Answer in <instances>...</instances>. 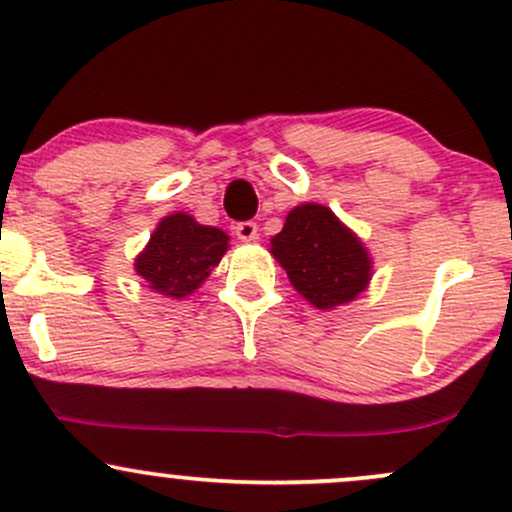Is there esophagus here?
<instances>
[{
    "label": "esophagus",
    "instance_id": "esophagus-1",
    "mask_svg": "<svg viewBox=\"0 0 512 512\" xmlns=\"http://www.w3.org/2000/svg\"><path fill=\"white\" fill-rule=\"evenodd\" d=\"M236 236L238 240H243V243H255L257 236H260V228H257V223L243 221L236 226Z\"/></svg>",
    "mask_w": 512,
    "mask_h": 512
}]
</instances>
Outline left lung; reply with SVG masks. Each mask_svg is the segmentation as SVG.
Segmentation results:
<instances>
[{
  "instance_id": "obj_1",
  "label": "left lung",
  "mask_w": 512,
  "mask_h": 512,
  "mask_svg": "<svg viewBox=\"0 0 512 512\" xmlns=\"http://www.w3.org/2000/svg\"><path fill=\"white\" fill-rule=\"evenodd\" d=\"M269 252L286 269L293 289L320 310L356 301L373 276V257L363 240L325 204L293 207L281 233L269 240Z\"/></svg>"
}]
</instances>
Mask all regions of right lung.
<instances>
[{"label": "right lung", "mask_w": 512, "mask_h": 512, "mask_svg": "<svg viewBox=\"0 0 512 512\" xmlns=\"http://www.w3.org/2000/svg\"><path fill=\"white\" fill-rule=\"evenodd\" d=\"M221 228L202 226L185 211L163 216L146 248L134 260V272L151 291L166 298H185L207 281L228 250Z\"/></svg>", "instance_id": "obj_1"}]
</instances>
